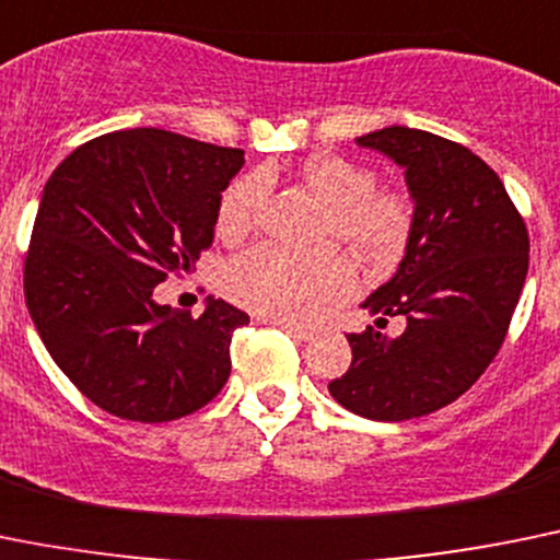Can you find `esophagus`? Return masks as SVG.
<instances>
[{
	"mask_svg": "<svg viewBox=\"0 0 560 560\" xmlns=\"http://www.w3.org/2000/svg\"><path fill=\"white\" fill-rule=\"evenodd\" d=\"M273 323V326H279L281 331H287L290 334V337H295V339H312V328L310 326H304V323H292V320H270Z\"/></svg>",
	"mask_w": 560,
	"mask_h": 560,
	"instance_id": "esophagus-1",
	"label": "esophagus"
}]
</instances>
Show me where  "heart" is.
<instances>
[{
	"instance_id": "heart-1",
	"label": "heart",
	"mask_w": 560,
	"mask_h": 560,
	"mask_svg": "<svg viewBox=\"0 0 560 560\" xmlns=\"http://www.w3.org/2000/svg\"><path fill=\"white\" fill-rule=\"evenodd\" d=\"M306 187L326 203L320 243H342L370 268H392L409 248L417 226V207L406 192L378 190L373 171L317 154L301 168ZM268 179L245 174L223 190L218 226L240 237L256 223ZM353 268L339 250L317 248L292 254L276 245H256L234 256L223 270V290L234 304L273 320L310 323L353 292Z\"/></svg>"
}]
</instances>
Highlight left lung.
<instances>
[{
	"mask_svg": "<svg viewBox=\"0 0 560 560\" xmlns=\"http://www.w3.org/2000/svg\"><path fill=\"white\" fill-rule=\"evenodd\" d=\"M406 168L417 226L398 273L364 310L404 314L400 338L348 334L353 362L328 392L368 420L400 422L462 398L498 357L527 276V226L503 182L462 143L409 127L357 138Z\"/></svg>",
	"mask_w": 560,
	"mask_h": 560,
	"instance_id": "left-lung-1",
	"label": "left lung"
}]
</instances>
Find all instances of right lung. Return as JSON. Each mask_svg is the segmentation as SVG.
Instances as JSON below:
<instances>
[{
    "mask_svg": "<svg viewBox=\"0 0 560 560\" xmlns=\"http://www.w3.org/2000/svg\"><path fill=\"white\" fill-rule=\"evenodd\" d=\"M240 168V149L149 127L88 140L46 182L24 298L46 351L98 409L179 420L229 381L248 315L221 298L201 317L171 312L154 287L196 268Z\"/></svg>",
    "mask_w": 560,
    "mask_h": 560,
    "instance_id": "add662e5",
    "label": "right lung"
}]
</instances>
